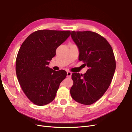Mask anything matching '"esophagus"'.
<instances>
[{"label": "esophagus", "mask_w": 132, "mask_h": 132, "mask_svg": "<svg viewBox=\"0 0 132 132\" xmlns=\"http://www.w3.org/2000/svg\"><path fill=\"white\" fill-rule=\"evenodd\" d=\"M72 73L71 72H67V78H71V77H72Z\"/></svg>", "instance_id": "1"}]
</instances>
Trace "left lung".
Segmentation results:
<instances>
[{
  "label": "left lung",
  "mask_w": 132,
  "mask_h": 132,
  "mask_svg": "<svg viewBox=\"0 0 132 132\" xmlns=\"http://www.w3.org/2000/svg\"><path fill=\"white\" fill-rule=\"evenodd\" d=\"M72 39L79 49V60L88 69L86 73H73L72 98L84 105L98 101L110 86L116 71V62L112 48L106 39L91 31L71 32Z\"/></svg>",
  "instance_id": "8db88e82"
}]
</instances>
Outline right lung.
I'll use <instances>...</instances> for the list:
<instances>
[{
    "label": "right lung",
    "mask_w": 132,
    "mask_h": 132,
    "mask_svg": "<svg viewBox=\"0 0 132 132\" xmlns=\"http://www.w3.org/2000/svg\"><path fill=\"white\" fill-rule=\"evenodd\" d=\"M70 35V31L39 30L22 44L16 59V77L21 89L33 104L44 106L54 99L67 73L55 71L48 65L56 48Z\"/></svg>",
    "instance_id": "right-lung-1"
}]
</instances>
